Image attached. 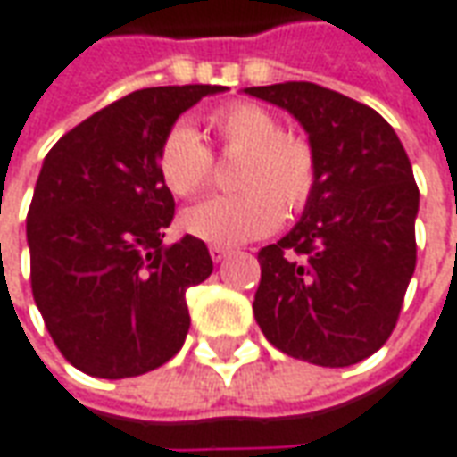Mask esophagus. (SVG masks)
Returning <instances> with one entry per match:
<instances>
[{"label": "esophagus", "instance_id": "obj_1", "mask_svg": "<svg viewBox=\"0 0 457 457\" xmlns=\"http://www.w3.org/2000/svg\"><path fill=\"white\" fill-rule=\"evenodd\" d=\"M229 247H220V245H212L210 247V257H212V262H222L225 257H229Z\"/></svg>", "mask_w": 457, "mask_h": 457}]
</instances>
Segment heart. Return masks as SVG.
I'll return each instance as SVG.
<instances>
[{"label": "heart", "instance_id": "b5f03b06", "mask_svg": "<svg viewBox=\"0 0 457 457\" xmlns=\"http://www.w3.org/2000/svg\"><path fill=\"white\" fill-rule=\"evenodd\" d=\"M207 126L228 153H245L237 195L210 197L183 212V229L210 245H242L282 225L284 207L296 212L317 185L312 143L284 133L279 118L257 104H228L212 111ZM215 158L195 130L178 123L158 148V173L178 197L200 195L212 180Z\"/></svg>", "mask_w": 457, "mask_h": 457}]
</instances>
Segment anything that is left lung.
Here are the masks:
<instances>
[{
  "label": "left lung",
  "mask_w": 457,
  "mask_h": 457,
  "mask_svg": "<svg viewBox=\"0 0 457 457\" xmlns=\"http://www.w3.org/2000/svg\"><path fill=\"white\" fill-rule=\"evenodd\" d=\"M289 111L317 153L302 220L262 247L254 319L302 361L351 366L391 337L416 270L418 185L395 130L373 108L309 81L252 86Z\"/></svg>",
  "instance_id": "8db88e82"
}]
</instances>
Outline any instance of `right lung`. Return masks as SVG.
I'll use <instances>...</instances> for the list:
<instances>
[{"mask_svg":"<svg viewBox=\"0 0 457 457\" xmlns=\"http://www.w3.org/2000/svg\"><path fill=\"white\" fill-rule=\"evenodd\" d=\"M225 86H155L86 118L49 151L27 215L31 292L63 359L98 378L170 361L185 292L212 274L203 239L162 245L175 200L158 148L180 113Z\"/></svg>","mask_w":457,"mask_h":457,"instance_id":"add662e5","label":"right lung"}]
</instances>
